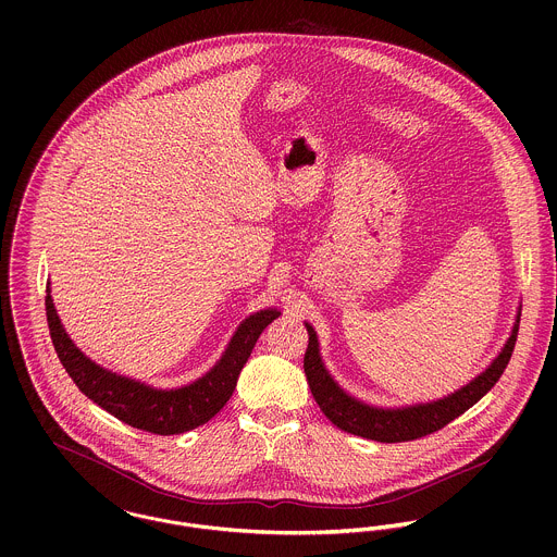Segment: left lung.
<instances>
[{"label":"left lung","mask_w":557,"mask_h":557,"mask_svg":"<svg viewBox=\"0 0 557 557\" xmlns=\"http://www.w3.org/2000/svg\"><path fill=\"white\" fill-rule=\"evenodd\" d=\"M521 318V313H519ZM519 318L512 327V334L508 343L504 345L502 354L491 362V367L480 373L476 380H472L468 386L457 391L455 395L411 405L403 409H380L364 405L349 395H345L336 382L327 375L321 358H319L318 334L313 325L307 323L309 330V347L305 354V373L311 386V393L318 400L319 409L325 413V418L336 424L341 431L384 442V444H397V442H411L424 435H431L440 429H444L448 422L459 418L463 411H468L472 405H476L502 377L504 369L508 367V360L512 356L517 332H519Z\"/></svg>","instance_id":"obj_1"}]
</instances>
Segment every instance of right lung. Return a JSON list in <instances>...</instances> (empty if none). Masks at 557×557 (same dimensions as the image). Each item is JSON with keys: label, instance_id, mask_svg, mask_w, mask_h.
<instances>
[{"label": "right lung", "instance_id": "1", "mask_svg": "<svg viewBox=\"0 0 557 557\" xmlns=\"http://www.w3.org/2000/svg\"><path fill=\"white\" fill-rule=\"evenodd\" d=\"M45 311L58 358L81 393L117 420L157 435H177L214 418L234 395L239 371L259 334L281 315L276 309L250 315L239 325L225 356L208 375L177 391H157L141 382L115 375L85 358L64 332L49 294L45 298Z\"/></svg>", "mask_w": 557, "mask_h": 557}]
</instances>
